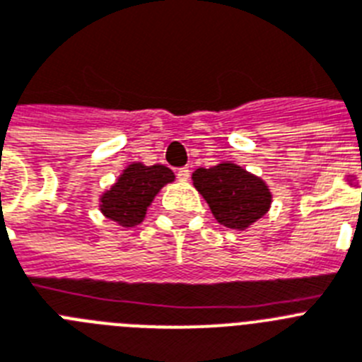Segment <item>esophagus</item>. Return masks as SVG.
I'll return each instance as SVG.
<instances>
[{
	"mask_svg": "<svg viewBox=\"0 0 362 362\" xmlns=\"http://www.w3.org/2000/svg\"><path fill=\"white\" fill-rule=\"evenodd\" d=\"M177 177H178V180H182V182L189 180V177H191L189 168H180V169H178V171H177Z\"/></svg>",
	"mask_w": 362,
	"mask_h": 362,
	"instance_id": "34e87169",
	"label": "esophagus"
}]
</instances>
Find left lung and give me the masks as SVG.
Segmentation results:
<instances>
[{"instance_id": "obj_1", "label": "left lung", "mask_w": 362, "mask_h": 362, "mask_svg": "<svg viewBox=\"0 0 362 362\" xmlns=\"http://www.w3.org/2000/svg\"><path fill=\"white\" fill-rule=\"evenodd\" d=\"M193 185L209 204L215 218L231 229H246L272 204L268 185L229 162L199 168L193 173Z\"/></svg>"}]
</instances>
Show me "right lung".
<instances>
[{"instance_id": "1", "label": "right lung", "mask_w": 362, "mask_h": 362, "mask_svg": "<svg viewBox=\"0 0 362 362\" xmlns=\"http://www.w3.org/2000/svg\"><path fill=\"white\" fill-rule=\"evenodd\" d=\"M173 180L175 175L165 165L131 163L102 197V213L124 228H133L142 222L156 193Z\"/></svg>"}]
</instances>
